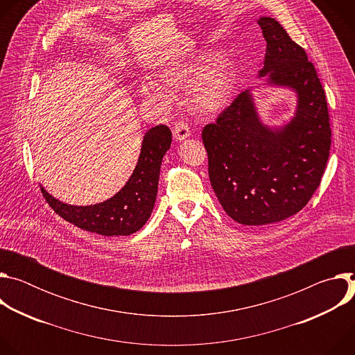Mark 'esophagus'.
<instances>
[{
	"mask_svg": "<svg viewBox=\"0 0 355 355\" xmlns=\"http://www.w3.org/2000/svg\"><path fill=\"white\" fill-rule=\"evenodd\" d=\"M173 136L177 141H182L185 139H188L191 136V130L189 126L184 122H177L173 128Z\"/></svg>",
	"mask_w": 355,
	"mask_h": 355,
	"instance_id": "esophagus-1",
	"label": "esophagus"
}]
</instances>
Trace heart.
Wrapping results in <instances>:
<instances>
[{"label": "heart", "mask_w": 355, "mask_h": 355, "mask_svg": "<svg viewBox=\"0 0 355 355\" xmlns=\"http://www.w3.org/2000/svg\"><path fill=\"white\" fill-rule=\"evenodd\" d=\"M163 87L144 80L140 84V95L150 104L168 107L173 103L172 92L189 91L192 108L205 116L222 114L232 103L234 92V74L230 66L219 59L214 50L200 55L193 62L170 67L160 73Z\"/></svg>", "instance_id": "obj_1"}]
</instances>
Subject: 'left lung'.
Masks as SVG:
<instances>
[{
	"instance_id": "obj_1",
	"label": "left lung",
	"mask_w": 355,
	"mask_h": 355,
	"mask_svg": "<svg viewBox=\"0 0 355 355\" xmlns=\"http://www.w3.org/2000/svg\"><path fill=\"white\" fill-rule=\"evenodd\" d=\"M257 22L267 42L259 78L295 92L293 116L281 126L266 125L248 88L202 130L211 185L225 212L247 226L281 222L305 207L331 144L324 89L306 52L274 18Z\"/></svg>"
}]
</instances>
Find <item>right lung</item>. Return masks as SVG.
I'll use <instances>...</instances> for the list:
<instances>
[{
	"mask_svg": "<svg viewBox=\"0 0 355 355\" xmlns=\"http://www.w3.org/2000/svg\"><path fill=\"white\" fill-rule=\"evenodd\" d=\"M171 146V130L159 125L146 132L137 164L112 198L95 205H69L50 195L42 185L46 202L64 220L101 236H129L140 230L155 208L159 188L160 167Z\"/></svg>",
	"mask_w": 355,
	"mask_h": 355,
	"instance_id": "right-lung-1",
	"label": "right lung"
}]
</instances>
